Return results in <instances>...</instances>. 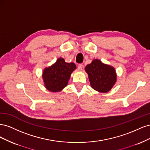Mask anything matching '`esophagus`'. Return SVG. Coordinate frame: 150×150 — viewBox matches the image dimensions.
I'll list each match as a JSON object with an SVG mask.
<instances>
[{
	"mask_svg": "<svg viewBox=\"0 0 150 150\" xmlns=\"http://www.w3.org/2000/svg\"><path fill=\"white\" fill-rule=\"evenodd\" d=\"M78 69L79 70V71H81L83 69V65L82 64H79L78 65Z\"/></svg>",
	"mask_w": 150,
	"mask_h": 150,
	"instance_id": "obj_1",
	"label": "esophagus"
}]
</instances>
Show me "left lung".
Instances as JSON below:
<instances>
[{"mask_svg":"<svg viewBox=\"0 0 150 150\" xmlns=\"http://www.w3.org/2000/svg\"><path fill=\"white\" fill-rule=\"evenodd\" d=\"M88 74L91 86L100 93H107L111 89L116 82V74L115 68L103 64L98 59H94L85 67Z\"/></svg>","mask_w":150,"mask_h":150,"instance_id":"left-lung-1","label":"left lung"}]
</instances>
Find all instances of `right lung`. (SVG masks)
<instances>
[{"label":"right lung","instance_id":"add662e5","mask_svg":"<svg viewBox=\"0 0 150 150\" xmlns=\"http://www.w3.org/2000/svg\"><path fill=\"white\" fill-rule=\"evenodd\" d=\"M76 69L74 63H67L63 58H59L54 64L43 71L45 87L51 92L61 91L67 86L71 73Z\"/></svg>","mask_w":150,"mask_h":150}]
</instances>
